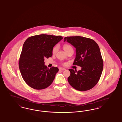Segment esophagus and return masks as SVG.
Segmentation results:
<instances>
[{"label": "esophagus", "mask_w": 122, "mask_h": 122, "mask_svg": "<svg viewBox=\"0 0 122 122\" xmlns=\"http://www.w3.org/2000/svg\"><path fill=\"white\" fill-rule=\"evenodd\" d=\"M59 70H61V71H64V70H65L66 69L63 68V67H59Z\"/></svg>", "instance_id": "obj_1"}]
</instances>
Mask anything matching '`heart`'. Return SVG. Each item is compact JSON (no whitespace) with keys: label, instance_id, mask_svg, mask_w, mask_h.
Listing matches in <instances>:
<instances>
[{"label":"heart","instance_id":"obj_1","mask_svg":"<svg viewBox=\"0 0 122 122\" xmlns=\"http://www.w3.org/2000/svg\"><path fill=\"white\" fill-rule=\"evenodd\" d=\"M63 49L64 51L67 53V52L68 51H71V50H73L72 49V48L70 45H68V44H65L63 46ZM58 50V46H55L54 48L53 49V50H52V53L53 54H55L56 53V52Z\"/></svg>","mask_w":122,"mask_h":122}]
</instances>
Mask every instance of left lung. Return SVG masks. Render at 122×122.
Returning a JSON list of instances; mask_svg holds the SVG:
<instances>
[{
    "mask_svg": "<svg viewBox=\"0 0 122 122\" xmlns=\"http://www.w3.org/2000/svg\"><path fill=\"white\" fill-rule=\"evenodd\" d=\"M64 41L76 48V58L73 65L81 67L76 71L69 69L70 75L67 78L72 87L80 91H86L94 87L101 77L103 61L98 44L90 38L79 36L65 37Z\"/></svg>",
    "mask_w": 122,
    "mask_h": 122,
    "instance_id": "1",
    "label": "left lung"
}]
</instances>
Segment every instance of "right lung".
Here are the masks:
<instances>
[{"label": "right lung", "instance_id": "right-lung-1", "mask_svg": "<svg viewBox=\"0 0 122 122\" xmlns=\"http://www.w3.org/2000/svg\"><path fill=\"white\" fill-rule=\"evenodd\" d=\"M63 38L60 36L41 34L29 37L24 42L19 67L23 80L31 88L41 90L53 82L59 68L49 69L44 60L52 56L53 47Z\"/></svg>", "mask_w": 122, "mask_h": 122}]
</instances>
